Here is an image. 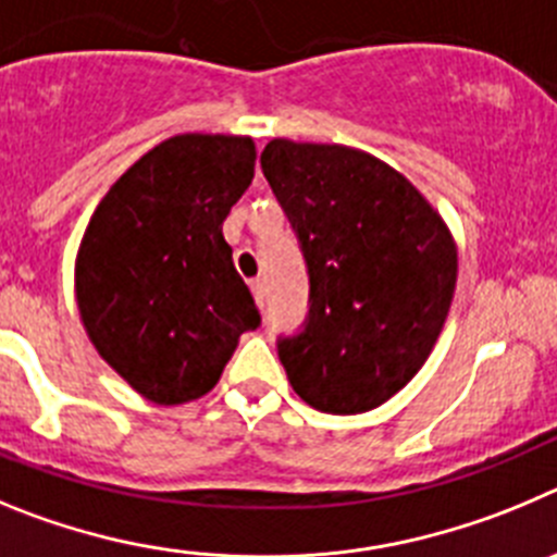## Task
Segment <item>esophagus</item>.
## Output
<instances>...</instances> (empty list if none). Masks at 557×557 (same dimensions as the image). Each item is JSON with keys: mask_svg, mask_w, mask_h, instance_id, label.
Instances as JSON below:
<instances>
[{"mask_svg": "<svg viewBox=\"0 0 557 557\" xmlns=\"http://www.w3.org/2000/svg\"><path fill=\"white\" fill-rule=\"evenodd\" d=\"M249 288H252V297H255V302H258V308H263V305H267V283L258 277L249 283Z\"/></svg>", "mask_w": 557, "mask_h": 557, "instance_id": "esophagus-1", "label": "esophagus"}]
</instances>
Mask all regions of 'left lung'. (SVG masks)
I'll list each match as a JSON object with an SVG mask.
<instances>
[{
	"label": "left lung",
	"mask_w": 557,
	"mask_h": 557,
	"mask_svg": "<svg viewBox=\"0 0 557 557\" xmlns=\"http://www.w3.org/2000/svg\"><path fill=\"white\" fill-rule=\"evenodd\" d=\"M260 166L310 277L305 330L277 341L290 388L322 413L380 408L422 369L447 322L453 233L408 177L360 149L274 138Z\"/></svg>",
	"instance_id": "left-lung-1"
}]
</instances>
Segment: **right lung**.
Listing matches in <instances>:
<instances>
[{
	"label": "right lung",
	"instance_id": "add662e5",
	"mask_svg": "<svg viewBox=\"0 0 557 557\" xmlns=\"http://www.w3.org/2000/svg\"><path fill=\"white\" fill-rule=\"evenodd\" d=\"M247 135L185 133L138 158L79 242L74 290L104 363L154 405L205 397L260 324L222 224L255 177Z\"/></svg>",
	"mask_w": 557,
	"mask_h": 557
}]
</instances>
